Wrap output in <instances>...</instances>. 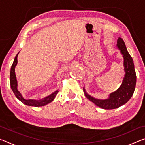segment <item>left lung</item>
Segmentation results:
<instances>
[{
    "label": "left lung",
    "instance_id": "left-lung-1",
    "mask_svg": "<svg viewBox=\"0 0 145 145\" xmlns=\"http://www.w3.org/2000/svg\"><path fill=\"white\" fill-rule=\"evenodd\" d=\"M116 46L123 58L125 72L123 79L118 89L110 93L109 97L106 99H98L88 94L85 88H83L86 97L94 103L97 106L104 109H114L124 105L131 99L136 87V75L134 61L127 51L125 44L122 38H118V39Z\"/></svg>",
    "mask_w": 145,
    "mask_h": 145
}]
</instances>
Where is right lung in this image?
<instances>
[{
    "label": "right lung",
    "instance_id": "obj_1",
    "mask_svg": "<svg viewBox=\"0 0 145 145\" xmlns=\"http://www.w3.org/2000/svg\"><path fill=\"white\" fill-rule=\"evenodd\" d=\"M19 52L17 54L16 57H14V59L13 61V65L11 66V72H10V85L11 89L14 93V95L20 101L22 102L23 104H25L29 106L32 107H42L46 104H49L51 102H52L54 99H55L56 95L59 92V90H56V91L52 93L48 96L43 98L42 99L40 100H35V99H25L23 97L21 93L18 90V82H17L16 77L15 75V67L18 63V60H17V57H18Z\"/></svg>",
    "mask_w": 145,
    "mask_h": 145
}]
</instances>
